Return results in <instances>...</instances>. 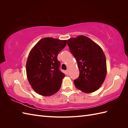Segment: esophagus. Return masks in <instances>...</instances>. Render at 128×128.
<instances>
[{"instance_id": "esophagus-1", "label": "esophagus", "mask_w": 128, "mask_h": 128, "mask_svg": "<svg viewBox=\"0 0 128 128\" xmlns=\"http://www.w3.org/2000/svg\"><path fill=\"white\" fill-rule=\"evenodd\" d=\"M66 75H69V70H66Z\"/></svg>"}]
</instances>
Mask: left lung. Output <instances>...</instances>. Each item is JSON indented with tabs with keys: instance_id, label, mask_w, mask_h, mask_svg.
I'll use <instances>...</instances> for the list:
<instances>
[{
	"instance_id": "left-lung-1",
	"label": "left lung",
	"mask_w": 128,
	"mask_h": 128,
	"mask_svg": "<svg viewBox=\"0 0 128 128\" xmlns=\"http://www.w3.org/2000/svg\"><path fill=\"white\" fill-rule=\"evenodd\" d=\"M67 44L80 71L79 76L74 80L75 87L85 93L96 91L104 82L107 74L106 59L101 48L82 35L70 38Z\"/></svg>"
}]
</instances>
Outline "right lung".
Masks as SVG:
<instances>
[{"instance_id": "1", "label": "right lung", "mask_w": 128, "mask_h": 128, "mask_svg": "<svg viewBox=\"0 0 128 128\" xmlns=\"http://www.w3.org/2000/svg\"><path fill=\"white\" fill-rule=\"evenodd\" d=\"M66 44V40L43 38L30 52L26 62L27 76L37 94L50 96L60 88L65 74L60 70V62L57 56Z\"/></svg>"}]
</instances>
